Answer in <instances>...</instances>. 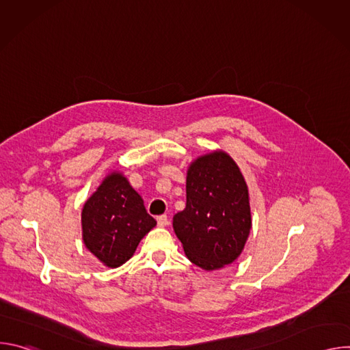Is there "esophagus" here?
<instances>
[{
  "mask_svg": "<svg viewBox=\"0 0 350 350\" xmlns=\"http://www.w3.org/2000/svg\"><path fill=\"white\" fill-rule=\"evenodd\" d=\"M157 220H158V224H159L161 227H165L166 224H169V219H167V216H166V215H161V216H158V217H157Z\"/></svg>",
  "mask_w": 350,
  "mask_h": 350,
  "instance_id": "obj_1",
  "label": "esophagus"
}]
</instances>
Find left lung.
Returning a JSON list of instances; mask_svg holds the SVG:
<instances>
[{"label": "left lung", "instance_id": "8db88e82", "mask_svg": "<svg viewBox=\"0 0 350 350\" xmlns=\"http://www.w3.org/2000/svg\"><path fill=\"white\" fill-rule=\"evenodd\" d=\"M246 183L224 152L198 158L187 173V205L173 228L187 258L204 270L232 263L251 231Z\"/></svg>", "mask_w": 350, "mask_h": 350}]
</instances>
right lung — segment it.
<instances>
[{"instance_id": "add662e5", "label": "right lung", "mask_w": 350, "mask_h": 350, "mask_svg": "<svg viewBox=\"0 0 350 350\" xmlns=\"http://www.w3.org/2000/svg\"><path fill=\"white\" fill-rule=\"evenodd\" d=\"M83 239L88 251L108 267L126 263L157 226L142 198L120 173L109 174L84 204Z\"/></svg>"}]
</instances>
